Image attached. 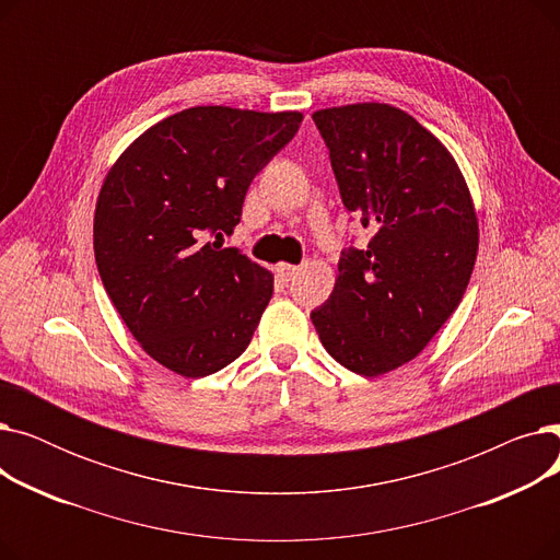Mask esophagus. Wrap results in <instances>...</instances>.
Returning <instances> with one entry per match:
<instances>
[{
    "label": "esophagus",
    "instance_id": "34e87169",
    "mask_svg": "<svg viewBox=\"0 0 560 560\" xmlns=\"http://www.w3.org/2000/svg\"><path fill=\"white\" fill-rule=\"evenodd\" d=\"M298 265H290V262H279L277 265V277L281 279V281H290V279H295V275H298Z\"/></svg>",
    "mask_w": 560,
    "mask_h": 560
}]
</instances>
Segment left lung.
<instances>
[{
	"mask_svg": "<svg viewBox=\"0 0 560 560\" xmlns=\"http://www.w3.org/2000/svg\"><path fill=\"white\" fill-rule=\"evenodd\" d=\"M313 122L345 209L374 235L342 249L311 319L340 365L378 376L413 361L460 304L479 249L472 197L445 144L395 106L325 108Z\"/></svg>",
	"mask_w": 560,
	"mask_h": 560,
	"instance_id": "left-lung-1",
	"label": "left lung"
}]
</instances>
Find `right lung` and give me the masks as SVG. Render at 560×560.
I'll list each match as a JSON object with an SVG mask.
<instances>
[{
	"label": "right lung",
	"mask_w": 560,
	"mask_h": 560,
	"mask_svg": "<svg viewBox=\"0 0 560 560\" xmlns=\"http://www.w3.org/2000/svg\"><path fill=\"white\" fill-rule=\"evenodd\" d=\"M302 113L195 106L117 159L95 209V260L113 306L167 370L209 376L247 349L272 275L224 235L254 176L295 138Z\"/></svg>",
	"instance_id": "1"
}]
</instances>
